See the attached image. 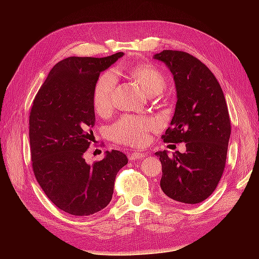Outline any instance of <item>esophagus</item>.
Wrapping results in <instances>:
<instances>
[{
	"mask_svg": "<svg viewBox=\"0 0 259 259\" xmlns=\"http://www.w3.org/2000/svg\"><path fill=\"white\" fill-rule=\"evenodd\" d=\"M145 155H146V153H144V152H138V151H136V152H132V153L128 155V158H130L131 161H134V160H139V159L144 158Z\"/></svg>",
	"mask_w": 259,
	"mask_h": 259,
	"instance_id": "1",
	"label": "esophagus"
}]
</instances>
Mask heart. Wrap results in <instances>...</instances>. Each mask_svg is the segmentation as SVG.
Returning <instances> with one entry per match:
<instances>
[{
  "instance_id": "1",
  "label": "heart",
  "mask_w": 259,
  "mask_h": 259,
  "mask_svg": "<svg viewBox=\"0 0 259 259\" xmlns=\"http://www.w3.org/2000/svg\"><path fill=\"white\" fill-rule=\"evenodd\" d=\"M125 72L148 95H155L165 88V76L153 65L137 64L130 66L125 69ZM115 86L116 79L112 72H106L98 77L93 90V106L97 114L107 115L112 111ZM156 128L158 123L150 117L123 115L109 127L108 134L115 143L144 146L148 142L149 134Z\"/></svg>"
}]
</instances>
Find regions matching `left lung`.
<instances>
[{
	"label": "left lung",
	"instance_id": "8db88e82",
	"mask_svg": "<svg viewBox=\"0 0 259 259\" xmlns=\"http://www.w3.org/2000/svg\"><path fill=\"white\" fill-rule=\"evenodd\" d=\"M154 59L173 73L177 103L164 143H186V152L159 151L161 189L168 198L197 204L214 192L226 166L231 123L223 90L213 72L192 55L164 50Z\"/></svg>",
	"mask_w": 259,
	"mask_h": 259
}]
</instances>
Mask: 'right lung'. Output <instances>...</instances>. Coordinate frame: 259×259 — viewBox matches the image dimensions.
<instances>
[{"label":"right lung","instance_id":"add662e5","mask_svg":"<svg viewBox=\"0 0 259 259\" xmlns=\"http://www.w3.org/2000/svg\"><path fill=\"white\" fill-rule=\"evenodd\" d=\"M123 56L68 57L57 62L33 100L29 116L32 169L48 198L61 210L89 216L112 199L125 153L107 151L92 165L84 159L92 142L95 111L93 90L101 71Z\"/></svg>","mask_w":259,"mask_h":259}]
</instances>
